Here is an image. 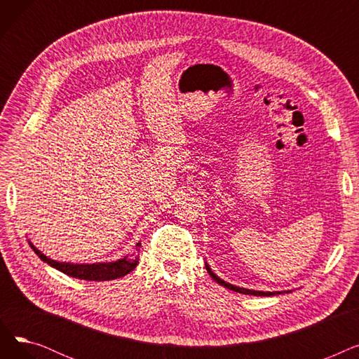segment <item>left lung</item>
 <instances>
[{"label":"left lung","instance_id":"obj_1","mask_svg":"<svg viewBox=\"0 0 359 359\" xmlns=\"http://www.w3.org/2000/svg\"><path fill=\"white\" fill-rule=\"evenodd\" d=\"M205 266H206V271H208V273L212 276L214 280H217L219 285H222V287H225V288H229V290H231V291H236V292H240V294H248V295H259V297H271V295H275V294H280L279 291H276V292H271V291L263 292V291H253V290H246V288H240V287L231 285V284H229V282H225V280H222L221 278H218V276L211 271V268L208 266V263H205Z\"/></svg>","mask_w":359,"mask_h":359}]
</instances>
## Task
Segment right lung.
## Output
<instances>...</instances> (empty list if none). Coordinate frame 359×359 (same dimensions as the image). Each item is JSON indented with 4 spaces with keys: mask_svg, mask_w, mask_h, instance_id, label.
Returning <instances> with one entry per match:
<instances>
[{
    "mask_svg": "<svg viewBox=\"0 0 359 359\" xmlns=\"http://www.w3.org/2000/svg\"><path fill=\"white\" fill-rule=\"evenodd\" d=\"M30 248L33 252L39 256L43 262H46L48 265L52 268L58 269L60 272L72 276V278H79V279H86V280H110V279H116L121 276H125L126 273L132 272L140 260V246L141 243H137V252L132 253L130 256H125L123 259H119L116 262H104V263H93V265H84V263H65V262H56L45 256L41 250H37L33 244L29 241Z\"/></svg>",
    "mask_w": 359,
    "mask_h": 359,
    "instance_id": "add662e5",
    "label": "right lung"
}]
</instances>
